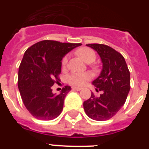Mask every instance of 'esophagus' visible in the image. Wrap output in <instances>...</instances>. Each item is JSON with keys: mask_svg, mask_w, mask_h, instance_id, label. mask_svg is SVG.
I'll return each instance as SVG.
<instances>
[{"mask_svg": "<svg viewBox=\"0 0 149 149\" xmlns=\"http://www.w3.org/2000/svg\"><path fill=\"white\" fill-rule=\"evenodd\" d=\"M72 90H75V91H81L82 88H81V87H77V86H73V87H72Z\"/></svg>", "mask_w": 149, "mask_h": 149, "instance_id": "1", "label": "esophagus"}]
</instances>
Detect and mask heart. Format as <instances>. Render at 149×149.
Masks as SVG:
<instances>
[{
    "label": "heart",
    "mask_w": 149,
    "mask_h": 149,
    "mask_svg": "<svg viewBox=\"0 0 149 149\" xmlns=\"http://www.w3.org/2000/svg\"><path fill=\"white\" fill-rule=\"evenodd\" d=\"M76 54L81 58L82 60L86 63H93L96 58V54L93 49L90 48H81L76 52ZM67 56L64 57L62 61V65L65 66L67 63ZM91 79V75L89 72H82V73H77L73 72L69 75L68 77V82L74 86H83L86 84V81Z\"/></svg>",
    "instance_id": "heart-1"
}]
</instances>
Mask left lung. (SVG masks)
<instances>
[{
  "label": "left lung",
  "mask_w": 149,
  "mask_h": 149,
  "mask_svg": "<svg viewBox=\"0 0 149 149\" xmlns=\"http://www.w3.org/2000/svg\"><path fill=\"white\" fill-rule=\"evenodd\" d=\"M86 46L95 50L101 59L100 74L92 84L102 94L95 97L91 93V98L84 102V111L93 120H108L126 101L131 88L130 72L122 55L108 45L88 44Z\"/></svg>",
  "instance_id": "obj_1"
}]
</instances>
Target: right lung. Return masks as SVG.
I'll list each match as a JSON object with an SVG mask.
<instances>
[{
	"label": "right lung",
	"mask_w": 149,
	"mask_h": 149,
	"mask_svg": "<svg viewBox=\"0 0 149 149\" xmlns=\"http://www.w3.org/2000/svg\"><path fill=\"white\" fill-rule=\"evenodd\" d=\"M80 43L44 40L25 51L18 70V89L27 110L37 119L53 120L61 113L65 96L71 87L65 86L59 94L52 86L59 80L62 59Z\"/></svg>",
	"instance_id": "obj_1"
}]
</instances>
